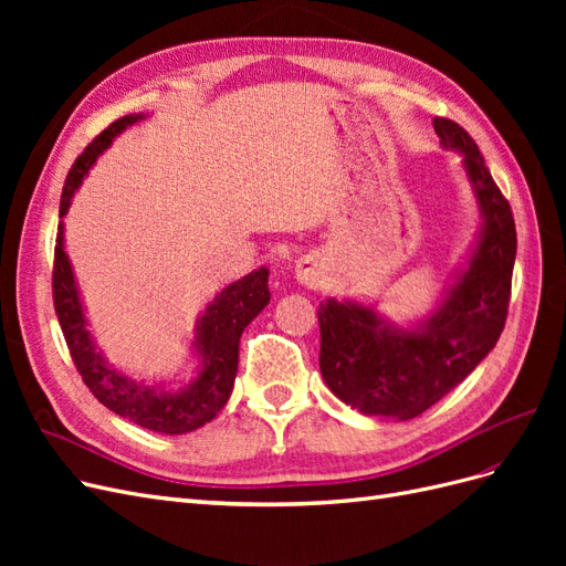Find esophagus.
<instances>
[{"instance_id": "esophagus-1", "label": "esophagus", "mask_w": 566, "mask_h": 566, "mask_svg": "<svg viewBox=\"0 0 566 566\" xmlns=\"http://www.w3.org/2000/svg\"><path fill=\"white\" fill-rule=\"evenodd\" d=\"M297 279L304 285H318L321 281V269L314 260H300L297 262Z\"/></svg>"}]
</instances>
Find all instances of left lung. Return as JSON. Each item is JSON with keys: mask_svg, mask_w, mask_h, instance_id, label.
<instances>
[{"mask_svg": "<svg viewBox=\"0 0 566 566\" xmlns=\"http://www.w3.org/2000/svg\"><path fill=\"white\" fill-rule=\"evenodd\" d=\"M432 125L443 146L465 153L484 229L468 271L416 331L382 323L368 306L321 304L323 380L339 401L366 416L418 418L468 378L505 328L517 254L512 208L472 136L447 117H434Z\"/></svg>", "mask_w": 566, "mask_h": 566, "instance_id": "obj_1", "label": "left lung"}]
</instances>
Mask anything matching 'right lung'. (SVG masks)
<instances>
[{"label":"right lung","instance_id":"1","mask_svg":"<svg viewBox=\"0 0 566 566\" xmlns=\"http://www.w3.org/2000/svg\"><path fill=\"white\" fill-rule=\"evenodd\" d=\"M139 117L142 115H125L115 119L113 125H108L80 153L63 184L59 217H63L67 208H71L75 188L82 184L87 169L98 158V153H104L115 136L125 127L134 125ZM51 290H54V310L67 352H71L84 385L113 413L163 434H184L198 430V427L210 422L224 408L231 397L238 370V342H241L248 323L264 310L271 297L269 269L264 266L221 290L196 328V347L202 356V370L198 380L179 391H163L125 378V375L108 368L96 352L87 331V321H84L82 314L73 269L63 250V224H59L56 233Z\"/></svg>","mask_w":566,"mask_h":566}]
</instances>
